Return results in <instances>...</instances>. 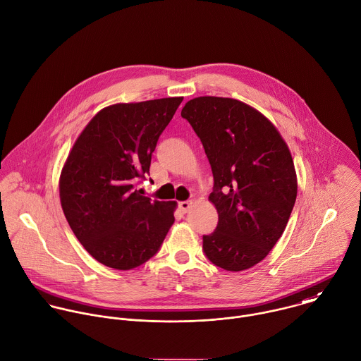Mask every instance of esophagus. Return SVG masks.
Masks as SVG:
<instances>
[{
	"mask_svg": "<svg viewBox=\"0 0 361 361\" xmlns=\"http://www.w3.org/2000/svg\"><path fill=\"white\" fill-rule=\"evenodd\" d=\"M191 207H192V202L191 201H183V202H180L178 204V208L181 209V212H188L190 209H191Z\"/></svg>",
	"mask_w": 361,
	"mask_h": 361,
	"instance_id": "esophagus-1",
	"label": "esophagus"
}]
</instances>
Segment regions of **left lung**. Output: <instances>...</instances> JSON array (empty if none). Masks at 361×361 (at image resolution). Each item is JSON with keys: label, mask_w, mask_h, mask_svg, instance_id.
Returning a JSON list of instances; mask_svg holds the SVG:
<instances>
[{"label": "left lung", "mask_w": 361, "mask_h": 361, "mask_svg": "<svg viewBox=\"0 0 361 361\" xmlns=\"http://www.w3.org/2000/svg\"><path fill=\"white\" fill-rule=\"evenodd\" d=\"M181 116L201 139L214 174L209 201L219 219L204 236V252L224 270H247L279 242L297 200L288 145L267 116L239 99L197 97Z\"/></svg>", "instance_id": "8db88e82"}]
</instances>
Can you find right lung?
Wrapping results in <instances>:
<instances>
[{
	"instance_id": "add662e5",
	"label": "right lung",
	"mask_w": 361,
	"mask_h": 361,
	"mask_svg": "<svg viewBox=\"0 0 361 361\" xmlns=\"http://www.w3.org/2000/svg\"><path fill=\"white\" fill-rule=\"evenodd\" d=\"M183 97L102 108L74 142L59 180L64 216L101 264L132 270L153 257L174 224L176 201L136 190L149 173L159 136Z\"/></svg>"
}]
</instances>
